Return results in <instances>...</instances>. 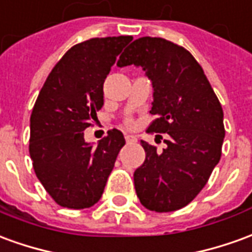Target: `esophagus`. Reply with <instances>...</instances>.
<instances>
[{
    "label": "esophagus",
    "instance_id": "obj_1",
    "mask_svg": "<svg viewBox=\"0 0 252 252\" xmlns=\"http://www.w3.org/2000/svg\"><path fill=\"white\" fill-rule=\"evenodd\" d=\"M126 143H135L138 139L135 138L133 135H129V133H126Z\"/></svg>",
    "mask_w": 252,
    "mask_h": 252
}]
</instances>
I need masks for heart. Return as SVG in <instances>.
<instances>
[{
  "label": "heart",
  "mask_w": 252,
  "mask_h": 252,
  "mask_svg": "<svg viewBox=\"0 0 252 252\" xmlns=\"http://www.w3.org/2000/svg\"><path fill=\"white\" fill-rule=\"evenodd\" d=\"M128 123H129V121H128Z\"/></svg>",
  "instance_id": "b5f03b06"
}]
</instances>
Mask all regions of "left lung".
Segmentation results:
<instances>
[{
	"mask_svg": "<svg viewBox=\"0 0 252 252\" xmlns=\"http://www.w3.org/2000/svg\"><path fill=\"white\" fill-rule=\"evenodd\" d=\"M142 66L153 84L156 117L147 132L168 133L166 149L142 140L146 159L133 173L140 203L168 213L187 206L205 187L221 158L224 112L191 53L162 38L133 40L117 66Z\"/></svg>",
	"mask_w": 252,
	"mask_h": 252,
	"instance_id": "obj_1",
	"label": "left lung"
}]
</instances>
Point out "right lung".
Masks as SVG:
<instances>
[{
	"instance_id": "right-lung-1",
	"label": "right lung",
	"mask_w": 252,
	"mask_h": 252,
	"mask_svg": "<svg viewBox=\"0 0 252 252\" xmlns=\"http://www.w3.org/2000/svg\"><path fill=\"white\" fill-rule=\"evenodd\" d=\"M132 36L93 38L72 46L53 68L30 119L35 175L57 205L86 209L101 199L119 151L126 144L110 129L96 146L84 129L103 105V83Z\"/></svg>"
}]
</instances>
